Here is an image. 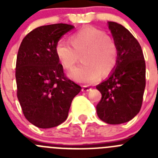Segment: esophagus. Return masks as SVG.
I'll return each mask as SVG.
<instances>
[{
	"label": "esophagus",
	"instance_id": "esophagus-1",
	"mask_svg": "<svg viewBox=\"0 0 158 158\" xmlns=\"http://www.w3.org/2000/svg\"><path fill=\"white\" fill-rule=\"evenodd\" d=\"M91 90V88L89 87V86H87V85H84L83 87H82V92H89Z\"/></svg>",
	"mask_w": 158,
	"mask_h": 158
}]
</instances>
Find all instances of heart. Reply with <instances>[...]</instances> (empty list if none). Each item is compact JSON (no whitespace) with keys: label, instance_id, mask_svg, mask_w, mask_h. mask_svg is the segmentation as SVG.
<instances>
[{"label":"heart","instance_id":"b5f03b06","mask_svg":"<svg viewBox=\"0 0 158 158\" xmlns=\"http://www.w3.org/2000/svg\"><path fill=\"white\" fill-rule=\"evenodd\" d=\"M69 42L59 40L54 51L59 63L69 70L83 54L82 62L69 73V77L77 82L93 84L98 81L101 73L110 74L118 62V51L115 41L106 32L93 26L78 29L69 35Z\"/></svg>","mask_w":158,"mask_h":158}]
</instances>
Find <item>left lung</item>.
<instances>
[{
	"instance_id": "obj_1",
	"label": "left lung",
	"mask_w": 158,
	"mask_h": 158,
	"mask_svg": "<svg viewBox=\"0 0 158 158\" xmlns=\"http://www.w3.org/2000/svg\"><path fill=\"white\" fill-rule=\"evenodd\" d=\"M118 47L115 70L96 85L102 95L96 112L108 124L127 123L139 112L146 87V62L142 47L131 32L119 23L108 22Z\"/></svg>"
}]
</instances>
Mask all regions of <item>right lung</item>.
Masks as SVG:
<instances>
[{
    "label": "right lung",
    "instance_id": "right-lung-1",
    "mask_svg": "<svg viewBox=\"0 0 158 158\" xmlns=\"http://www.w3.org/2000/svg\"><path fill=\"white\" fill-rule=\"evenodd\" d=\"M73 26L54 23L38 27L23 38L16 64V94L23 115L40 128L57 127L67 118L81 87L65 76L54 48Z\"/></svg>",
    "mask_w": 158,
    "mask_h": 158
}]
</instances>
